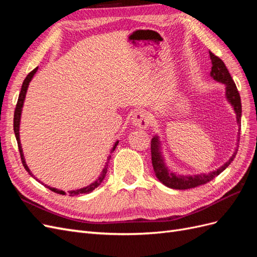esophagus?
Returning a JSON list of instances; mask_svg holds the SVG:
<instances>
[{
  "instance_id": "obj_1",
  "label": "esophagus",
  "mask_w": 257,
  "mask_h": 257,
  "mask_svg": "<svg viewBox=\"0 0 257 257\" xmlns=\"http://www.w3.org/2000/svg\"><path fill=\"white\" fill-rule=\"evenodd\" d=\"M132 123L139 128H147L151 123V119L145 111L138 110L132 116Z\"/></svg>"
}]
</instances>
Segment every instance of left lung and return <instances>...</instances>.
<instances>
[{
	"label": "left lung",
	"instance_id": "1",
	"mask_svg": "<svg viewBox=\"0 0 257 257\" xmlns=\"http://www.w3.org/2000/svg\"><path fill=\"white\" fill-rule=\"evenodd\" d=\"M210 54V60H211L212 67L211 72H210V76L216 81L222 82L225 84V90H226V98L230 105L234 107V110L236 112V118L237 122L239 123V127L241 126V99L239 92L237 90L236 84L232 80L231 76L228 72V69L225 66L224 62L213 54L211 51H209ZM238 134V143H239V137ZM237 147H239L237 145ZM238 149L235 150L232 157L225 163L223 166H221L219 169L214 170L209 174H201V175H195V176H180L176 175L170 172L167 168L164 162V158H163L162 152H161V143L159 141L158 136H154L151 141V159H152V166L154 169L155 176L158 177L159 180L168 188L175 189V190H188L196 188V186L206 184L207 182L211 181L213 178L219 176L225 168L228 167L230 163L234 161Z\"/></svg>",
	"mask_w": 257,
	"mask_h": 257
}]
</instances>
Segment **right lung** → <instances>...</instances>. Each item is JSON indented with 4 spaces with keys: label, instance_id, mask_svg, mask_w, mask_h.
Segmentation results:
<instances>
[{
    "label": "right lung",
    "instance_id": "right-lung-1",
    "mask_svg": "<svg viewBox=\"0 0 257 257\" xmlns=\"http://www.w3.org/2000/svg\"><path fill=\"white\" fill-rule=\"evenodd\" d=\"M37 68H38V67L34 68L32 72L29 73V75L26 77L25 81H23V83H22V87H21V91H20V94H19V97H18V102H17V105H16V109H15V113H14V132H15V136H16V139H17L18 149H19V152H20V158H21L22 165L25 166V168H26L27 172H28L31 176H32L33 178H35V177H34V175H32V173H31V170L29 169L28 165L26 164L25 157H23L22 147H21V144H20V137H19V125H20V118H21L22 106H23V102H25V98H26V94H27V90H28V87H29V83H30V81H31V80H32L34 74L37 72ZM118 143H119V142H116V143L113 145L112 149H111V152H113V151H114L115 147H116V145H118ZM110 158H111V157L109 155V157H108V160H107L106 165H105V167H104V169H103V172H102V174H100V176L98 177V179H96V180H95L94 182H93V183H91L90 185L85 186V188H82V189H79V190H75V191H68V193H69V196H75V195H78V194H89V193H91L93 190H95V189L97 188V186H98L100 183L103 182V180L105 179V176H106V174H107L108 163H109ZM35 179H36V178H35ZM36 180H37L38 182H41L40 180H38V179H36ZM41 183H42L43 185H45L46 188H47V189H49V190H51L52 192H54V193L62 194V195H64V194H65V192H64V191H60V190H58V189L50 188L49 185H47V184H44L43 182H41Z\"/></svg>",
    "mask_w": 257,
    "mask_h": 257
}]
</instances>
